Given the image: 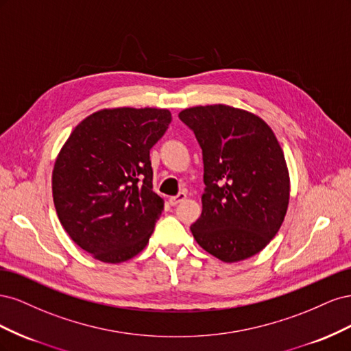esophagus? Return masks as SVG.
I'll return each mask as SVG.
<instances>
[{"label":"esophagus","mask_w":351,"mask_h":351,"mask_svg":"<svg viewBox=\"0 0 351 351\" xmlns=\"http://www.w3.org/2000/svg\"><path fill=\"white\" fill-rule=\"evenodd\" d=\"M186 197H187V195L184 192H180L177 196L169 197L168 202H169V205H171V206H176V205L180 204V202H183Z\"/></svg>","instance_id":"34e87169"}]
</instances>
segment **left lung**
Segmentation results:
<instances>
[{"instance_id": "1", "label": "left lung", "mask_w": 351, "mask_h": 351, "mask_svg": "<svg viewBox=\"0 0 351 351\" xmlns=\"http://www.w3.org/2000/svg\"><path fill=\"white\" fill-rule=\"evenodd\" d=\"M204 159L202 215L190 230L222 262L259 253L277 234L289 206L290 178L281 146L258 115L228 105L178 114Z\"/></svg>"}]
</instances>
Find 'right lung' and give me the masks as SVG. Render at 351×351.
Instances as JSON below:
<instances>
[{
	"label": "right lung",
	"instance_id": "1",
	"mask_svg": "<svg viewBox=\"0 0 351 351\" xmlns=\"http://www.w3.org/2000/svg\"><path fill=\"white\" fill-rule=\"evenodd\" d=\"M171 120L168 110H102L62 146L52 171L57 215L95 259L120 263L149 241L164 209L152 190L149 152Z\"/></svg>",
	"mask_w": 351,
	"mask_h": 351
}]
</instances>
